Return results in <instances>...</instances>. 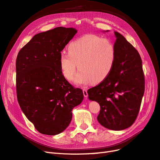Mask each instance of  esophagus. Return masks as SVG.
Segmentation results:
<instances>
[{
	"mask_svg": "<svg viewBox=\"0 0 160 160\" xmlns=\"http://www.w3.org/2000/svg\"><path fill=\"white\" fill-rule=\"evenodd\" d=\"M83 95L85 98H87L88 97V90L87 89H83Z\"/></svg>",
	"mask_w": 160,
	"mask_h": 160,
	"instance_id": "obj_1",
	"label": "esophagus"
}]
</instances>
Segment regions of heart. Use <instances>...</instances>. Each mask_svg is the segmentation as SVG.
<instances>
[{
	"label": "heart",
	"mask_w": 160,
	"mask_h": 160,
	"mask_svg": "<svg viewBox=\"0 0 160 160\" xmlns=\"http://www.w3.org/2000/svg\"><path fill=\"white\" fill-rule=\"evenodd\" d=\"M67 51L68 53L62 52L59 56L61 71L65 78L71 81L77 65L80 70L74 79L77 84L99 83L114 67L116 49L108 38L94 34L85 35L71 41Z\"/></svg>",
	"instance_id": "obj_1"
}]
</instances>
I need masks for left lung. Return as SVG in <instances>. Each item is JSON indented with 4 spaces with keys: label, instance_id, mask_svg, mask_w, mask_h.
Instances as JSON below:
<instances>
[{
    "label": "left lung",
    "instance_id": "1",
    "mask_svg": "<svg viewBox=\"0 0 160 160\" xmlns=\"http://www.w3.org/2000/svg\"><path fill=\"white\" fill-rule=\"evenodd\" d=\"M104 31L103 32H108ZM116 60L109 76L88 91L89 100L100 105L99 123L120 131L129 128L138 115L145 91L142 61L138 51L118 32H115Z\"/></svg>",
    "mask_w": 160,
    "mask_h": 160
}]
</instances>
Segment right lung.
I'll return each instance as SVG.
<instances>
[{
	"mask_svg": "<svg viewBox=\"0 0 160 160\" xmlns=\"http://www.w3.org/2000/svg\"><path fill=\"white\" fill-rule=\"evenodd\" d=\"M77 31L57 27L38 33L18 52L17 95L27 118L42 134L57 135L69 126L72 110L83 99L62 75L59 56Z\"/></svg>",
	"mask_w": 160,
	"mask_h": 160,
	"instance_id": "obj_1",
	"label": "right lung"
}]
</instances>
